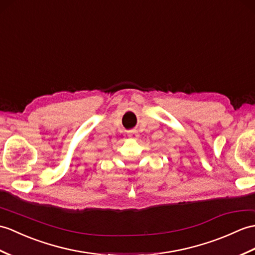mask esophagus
I'll return each instance as SVG.
<instances>
[{"label": "esophagus", "instance_id": "34e87169", "mask_svg": "<svg viewBox=\"0 0 255 255\" xmlns=\"http://www.w3.org/2000/svg\"><path fill=\"white\" fill-rule=\"evenodd\" d=\"M128 137L132 140H137L139 138V133L135 130H131V131L128 132Z\"/></svg>", "mask_w": 255, "mask_h": 255}]
</instances>
